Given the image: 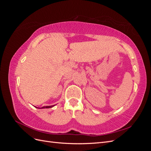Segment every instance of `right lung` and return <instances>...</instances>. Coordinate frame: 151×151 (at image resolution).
Masks as SVG:
<instances>
[{
    "instance_id": "obj_1",
    "label": "right lung",
    "mask_w": 151,
    "mask_h": 151,
    "mask_svg": "<svg viewBox=\"0 0 151 151\" xmlns=\"http://www.w3.org/2000/svg\"><path fill=\"white\" fill-rule=\"evenodd\" d=\"M55 105H52V106H43V107H42V108H40V109H44V108H52V107H53ZM35 107H36V106H35ZM36 108H38V107H36Z\"/></svg>"
}]
</instances>
